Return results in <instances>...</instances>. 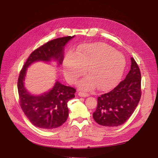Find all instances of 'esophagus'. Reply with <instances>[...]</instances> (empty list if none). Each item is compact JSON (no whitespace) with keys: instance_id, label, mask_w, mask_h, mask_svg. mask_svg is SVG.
<instances>
[{"instance_id":"obj_1","label":"esophagus","mask_w":158,"mask_h":158,"mask_svg":"<svg viewBox=\"0 0 158 158\" xmlns=\"http://www.w3.org/2000/svg\"><path fill=\"white\" fill-rule=\"evenodd\" d=\"M78 95H79L80 97H84V98L89 96L88 94H86V93H84V92H80L78 93Z\"/></svg>"}]
</instances>
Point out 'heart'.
I'll use <instances>...</instances> for the list:
<instances>
[{
    "label": "heart",
    "mask_w": 158,
    "mask_h": 158,
    "mask_svg": "<svg viewBox=\"0 0 158 158\" xmlns=\"http://www.w3.org/2000/svg\"><path fill=\"white\" fill-rule=\"evenodd\" d=\"M124 56L103 43L84 45L66 56L64 74L68 82L74 84L85 74L88 76L78 83L83 89L96 88L101 91L113 88L120 80L125 68Z\"/></svg>",
    "instance_id": "heart-1"
}]
</instances>
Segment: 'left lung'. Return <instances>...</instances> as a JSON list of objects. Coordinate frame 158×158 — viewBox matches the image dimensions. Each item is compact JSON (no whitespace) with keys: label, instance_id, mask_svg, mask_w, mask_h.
I'll use <instances>...</instances> for the list:
<instances>
[{"label":"left lung","instance_id":"left-lung-1","mask_svg":"<svg viewBox=\"0 0 158 158\" xmlns=\"http://www.w3.org/2000/svg\"><path fill=\"white\" fill-rule=\"evenodd\" d=\"M141 93L140 70L131 57V70L126 78L111 92L98 98V106L93 113L95 121L108 127L123 125L135 111Z\"/></svg>","mask_w":158,"mask_h":158}]
</instances>
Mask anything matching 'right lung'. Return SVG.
Here are the masks:
<instances>
[{
	"instance_id": "obj_1",
	"label": "right lung",
	"mask_w": 158,
	"mask_h": 158,
	"mask_svg": "<svg viewBox=\"0 0 158 158\" xmlns=\"http://www.w3.org/2000/svg\"><path fill=\"white\" fill-rule=\"evenodd\" d=\"M74 37L56 38L41 45L31 52L20 70L18 80L20 107L32 125L38 128L49 130L64 124L69 117L67 103L75 97L76 90L57 81L49 92L38 96L31 95L23 85L27 69L34 62L50 61L52 59L62 64L64 47Z\"/></svg>"
}]
</instances>
